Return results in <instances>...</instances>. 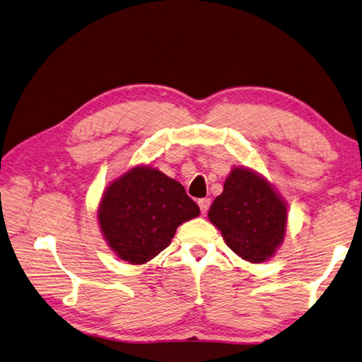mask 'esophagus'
I'll use <instances>...</instances> for the list:
<instances>
[{
  "label": "esophagus",
  "mask_w": 362,
  "mask_h": 362,
  "mask_svg": "<svg viewBox=\"0 0 362 362\" xmlns=\"http://www.w3.org/2000/svg\"><path fill=\"white\" fill-rule=\"evenodd\" d=\"M198 204H199L201 212H202V214H206L207 210H209V207H210V199H209V198H202V199H199V201H198Z\"/></svg>",
  "instance_id": "1"
}]
</instances>
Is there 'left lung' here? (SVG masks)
<instances>
[{"label":"left lung","instance_id":"8db88e82","mask_svg":"<svg viewBox=\"0 0 362 362\" xmlns=\"http://www.w3.org/2000/svg\"><path fill=\"white\" fill-rule=\"evenodd\" d=\"M209 220L242 259L264 262L284 244L288 209L264 177L239 166L226 177L223 193L209 209Z\"/></svg>","mask_w":362,"mask_h":362}]
</instances>
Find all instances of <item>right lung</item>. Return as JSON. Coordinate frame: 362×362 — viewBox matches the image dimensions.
I'll return each mask as SVG.
<instances>
[{
    "mask_svg": "<svg viewBox=\"0 0 362 362\" xmlns=\"http://www.w3.org/2000/svg\"><path fill=\"white\" fill-rule=\"evenodd\" d=\"M199 212L182 183L152 166H134L104 189L98 223L118 258L146 264L170 244L182 223Z\"/></svg>",
    "mask_w": 362,
    "mask_h": 362,
    "instance_id": "obj_1",
    "label": "right lung"
}]
</instances>
